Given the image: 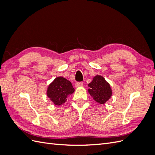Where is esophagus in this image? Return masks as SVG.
I'll return each instance as SVG.
<instances>
[{"label": "esophagus", "mask_w": 155, "mask_h": 155, "mask_svg": "<svg viewBox=\"0 0 155 155\" xmlns=\"http://www.w3.org/2000/svg\"><path fill=\"white\" fill-rule=\"evenodd\" d=\"M83 82H76L75 83V86H76V87H79L83 86Z\"/></svg>", "instance_id": "esophagus-1"}]
</instances>
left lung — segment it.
Here are the masks:
<instances>
[{
  "label": "left lung",
  "instance_id": "1",
  "mask_svg": "<svg viewBox=\"0 0 155 155\" xmlns=\"http://www.w3.org/2000/svg\"><path fill=\"white\" fill-rule=\"evenodd\" d=\"M88 92L96 102L104 104L112 96V90L109 83L101 76H96L88 84Z\"/></svg>",
  "mask_w": 155,
  "mask_h": 155
}]
</instances>
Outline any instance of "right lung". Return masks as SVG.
Masks as SVG:
<instances>
[{
  "label": "right lung",
  "instance_id": "add662e5",
  "mask_svg": "<svg viewBox=\"0 0 155 155\" xmlns=\"http://www.w3.org/2000/svg\"><path fill=\"white\" fill-rule=\"evenodd\" d=\"M71 82L63 77L56 78L47 89V96L55 105H61L67 101L68 95L74 92Z\"/></svg>",
  "mask_w": 155,
  "mask_h": 155
}]
</instances>
